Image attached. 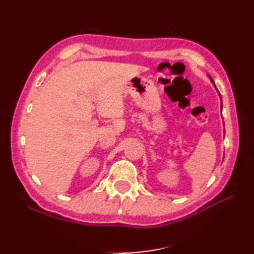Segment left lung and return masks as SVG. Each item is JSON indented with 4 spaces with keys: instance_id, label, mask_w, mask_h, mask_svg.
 <instances>
[{
    "instance_id": "1",
    "label": "left lung",
    "mask_w": 254,
    "mask_h": 254,
    "mask_svg": "<svg viewBox=\"0 0 254 254\" xmlns=\"http://www.w3.org/2000/svg\"><path fill=\"white\" fill-rule=\"evenodd\" d=\"M208 77H209V79H210V82H212V83H213V85L215 86V84H214V82H213V79L210 78V76H208ZM215 88H216V86H215ZM216 89H217V88H216ZM217 91H218V90H217ZM218 95H219V98L222 99V97H220V94H219V93H218ZM222 108H223V104H222ZM224 133H225V130H224Z\"/></svg>"
}]
</instances>
